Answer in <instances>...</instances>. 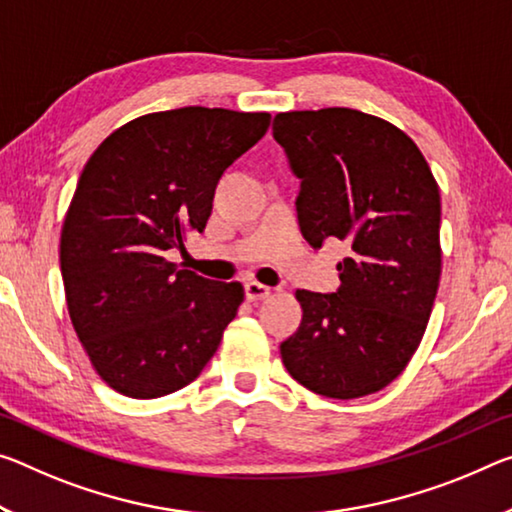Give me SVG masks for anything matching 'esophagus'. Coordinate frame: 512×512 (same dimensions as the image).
<instances>
[{
    "label": "esophagus",
    "mask_w": 512,
    "mask_h": 512,
    "mask_svg": "<svg viewBox=\"0 0 512 512\" xmlns=\"http://www.w3.org/2000/svg\"><path fill=\"white\" fill-rule=\"evenodd\" d=\"M271 296V287L262 285V282L257 280H250L246 282V298L250 300V303H257V300H264Z\"/></svg>",
    "instance_id": "obj_1"
}]
</instances>
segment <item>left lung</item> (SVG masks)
Wrapping results in <instances>:
<instances>
[{
	"label": "left lung",
	"instance_id": "left-lung-1",
	"mask_svg": "<svg viewBox=\"0 0 512 512\" xmlns=\"http://www.w3.org/2000/svg\"><path fill=\"white\" fill-rule=\"evenodd\" d=\"M300 177V232L344 241L337 294L298 289L303 321L280 353L291 378L328 399L387 387L421 344L440 287V189L424 154L387 120L330 107L273 118Z\"/></svg>",
	"mask_w": 512,
	"mask_h": 512
}]
</instances>
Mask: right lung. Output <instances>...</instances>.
<instances>
[{
    "mask_svg": "<svg viewBox=\"0 0 512 512\" xmlns=\"http://www.w3.org/2000/svg\"><path fill=\"white\" fill-rule=\"evenodd\" d=\"M271 113L184 107L134 118L81 170L61 227L72 326L104 383L129 399L186 387L243 303L164 257L205 232L223 170L262 139Z\"/></svg>",
    "mask_w": 512,
    "mask_h": 512,
    "instance_id": "right-lung-1",
    "label": "right lung"
}]
</instances>
